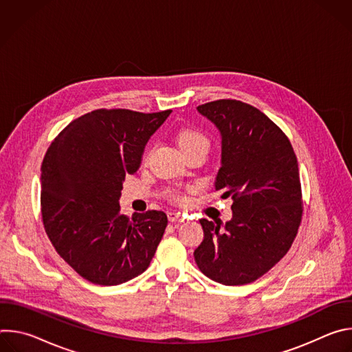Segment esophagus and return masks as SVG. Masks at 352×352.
Returning a JSON list of instances; mask_svg holds the SVG:
<instances>
[{"label":"esophagus","mask_w":352,"mask_h":352,"mask_svg":"<svg viewBox=\"0 0 352 352\" xmlns=\"http://www.w3.org/2000/svg\"><path fill=\"white\" fill-rule=\"evenodd\" d=\"M167 216L171 223H184V220H185V216L179 212H170Z\"/></svg>","instance_id":"esophagus-1"}]
</instances>
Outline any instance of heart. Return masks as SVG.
I'll list each match as a JSON object with an SVG mask.
<instances>
[{
	"mask_svg": "<svg viewBox=\"0 0 352 352\" xmlns=\"http://www.w3.org/2000/svg\"><path fill=\"white\" fill-rule=\"evenodd\" d=\"M177 142H178V146L181 148V147H186V146L196 144V143H208V139L205 138V135L202 132L186 128V129H181L178 132ZM174 199L178 200V202H185V196H182L179 193H175Z\"/></svg>",
	"mask_w": 352,
	"mask_h": 352,
	"instance_id": "b5f03b06",
	"label": "heart"
}]
</instances>
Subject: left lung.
Here are the masks:
<instances>
[{"label":"left lung","mask_w":352,"mask_h":352,"mask_svg":"<svg viewBox=\"0 0 352 352\" xmlns=\"http://www.w3.org/2000/svg\"><path fill=\"white\" fill-rule=\"evenodd\" d=\"M221 136L214 188L234 199L232 217L200 219L204 241L193 252L206 277L224 285L252 283L291 248L302 217L296 156L283 131L258 109L238 100L197 107Z\"/></svg>","instance_id":"left-lung-1"}]
</instances>
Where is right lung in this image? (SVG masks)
<instances>
[{
    "label": "right lung",
    "instance_id": "1",
    "mask_svg": "<svg viewBox=\"0 0 352 352\" xmlns=\"http://www.w3.org/2000/svg\"><path fill=\"white\" fill-rule=\"evenodd\" d=\"M171 110H94L72 121L41 164V217L58 255L83 278L118 285L142 274L167 227L164 212L120 213L125 175Z\"/></svg>",
    "mask_w": 352,
    "mask_h": 352
}]
</instances>
